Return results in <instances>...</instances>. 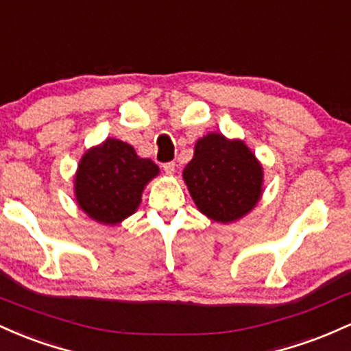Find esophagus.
Segmentation results:
<instances>
[{"mask_svg": "<svg viewBox=\"0 0 351 351\" xmlns=\"http://www.w3.org/2000/svg\"><path fill=\"white\" fill-rule=\"evenodd\" d=\"M162 167H164L165 174H167V176H172L176 172V162H165Z\"/></svg>", "mask_w": 351, "mask_h": 351, "instance_id": "obj_1", "label": "esophagus"}]
</instances>
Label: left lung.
<instances>
[{
    "label": "left lung",
    "instance_id": "8db88e82",
    "mask_svg": "<svg viewBox=\"0 0 351 351\" xmlns=\"http://www.w3.org/2000/svg\"><path fill=\"white\" fill-rule=\"evenodd\" d=\"M182 176L197 208L220 223L242 219L262 195V164L243 141L219 132L197 141Z\"/></svg>",
    "mask_w": 351,
    "mask_h": 351
}]
</instances>
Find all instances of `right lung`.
<instances>
[{
    "mask_svg": "<svg viewBox=\"0 0 351 351\" xmlns=\"http://www.w3.org/2000/svg\"><path fill=\"white\" fill-rule=\"evenodd\" d=\"M157 174L159 167L151 159L109 137L84 152L74 177V195L90 219L116 226L137 210L144 187Z\"/></svg>",
    "mask_w": 351,
    "mask_h": 351,
    "instance_id": "1",
    "label": "right lung"
}]
</instances>
